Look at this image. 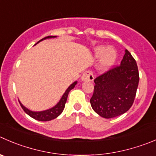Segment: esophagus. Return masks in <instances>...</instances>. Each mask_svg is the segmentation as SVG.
Returning <instances> with one entry per match:
<instances>
[{
	"mask_svg": "<svg viewBox=\"0 0 156 156\" xmlns=\"http://www.w3.org/2000/svg\"><path fill=\"white\" fill-rule=\"evenodd\" d=\"M94 78L93 72L91 71H86L81 75V81H92Z\"/></svg>",
	"mask_w": 156,
	"mask_h": 156,
	"instance_id": "esophagus-1",
	"label": "esophagus"
}]
</instances>
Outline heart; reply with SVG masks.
Segmentation results:
<instances>
[{"instance_id":"b5f03b06","label":"heart","mask_w":156,"mask_h":156,"mask_svg":"<svg viewBox=\"0 0 156 156\" xmlns=\"http://www.w3.org/2000/svg\"><path fill=\"white\" fill-rule=\"evenodd\" d=\"M94 55L96 58H101L99 67L102 71L107 70L113 66L116 58V52L114 49L102 46L95 48Z\"/></svg>"}]
</instances>
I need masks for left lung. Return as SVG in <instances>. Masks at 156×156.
<instances>
[{"label":"left lung","mask_w":156,"mask_h":156,"mask_svg":"<svg viewBox=\"0 0 156 156\" xmlns=\"http://www.w3.org/2000/svg\"><path fill=\"white\" fill-rule=\"evenodd\" d=\"M136 60L126 49L120 66L110 69L94 79L90 105L104 118H113L126 113L134 102L139 84Z\"/></svg>","instance_id":"1"}]
</instances>
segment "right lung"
Listing matches in <instances>:
<instances>
[{
  "label": "right lung",
  "mask_w": 156,
  "mask_h": 156,
  "mask_svg": "<svg viewBox=\"0 0 156 156\" xmlns=\"http://www.w3.org/2000/svg\"><path fill=\"white\" fill-rule=\"evenodd\" d=\"M56 37L55 36H46V37L43 38L41 40L38 42L40 43V41L43 40H46V39H50V38H55ZM36 43V44H37ZM36 45V44H35ZM77 81H75L74 83H72L70 86L67 88V90L65 91L64 94L62 95V98L60 99V101H58V104L55 106V107H52V108L49 109V110H43V111H32V110H29L27 107H24L22 104L20 103V101H19L21 107L23 108V110L25 111L26 113L29 115L30 116H31L32 118L35 119L36 120H39V121H49V120H52L53 119H55L56 117H58L62 113L63 110L65 108V105H66V101H67L68 95H69V91H70L72 89H73L75 87V86L76 85Z\"/></svg>",
  "instance_id": "add662e5"
}]
</instances>
